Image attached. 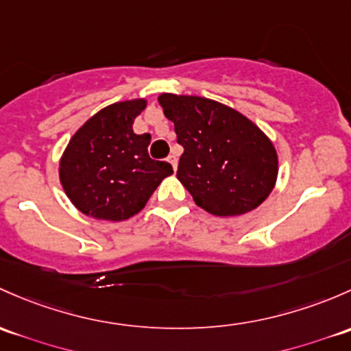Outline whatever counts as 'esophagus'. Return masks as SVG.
Segmentation results:
<instances>
[{"instance_id": "obj_1", "label": "esophagus", "mask_w": 351, "mask_h": 351, "mask_svg": "<svg viewBox=\"0 0 351 351\" xmlns=\"http://www.w3.org/2000/svg\"><path fill=\"white\" fill-rule=\"evenodd\" d=\"M168 163L173 166V169H176V166H178V158H176L175 154H169V156H168Z\"/></svg>"}]
</instances>
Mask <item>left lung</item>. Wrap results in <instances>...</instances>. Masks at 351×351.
Instances as JSON below:
<instances>
[{
    "mask_svg": "<svg viewBox=\"0 0 351 351\" xmlns=\"http://www.w3.org/2000/svg\"><path fill=\"white\" fill-rule=\"evenodd\" d=\"M158 102L183 146L176 178L212 215H242L274 190L278 151L239 110L200 95L161 94Z\"/></svg>",
    "mask_w": 351,
    "mask_h": 351,
    "instance_id": "1",
    "label": "left lung"
}]
</instances>
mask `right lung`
Segmentation results:
<instances>
[{"label":"right lung","instance_id":"obj_1","mask_svg":"<svg viewBox=\"0 0 351 351\" xmlns=\"http://www.w3.org/2000/svg\"><path fill=\"white\" fill-rule=\"evenodd\" d=\"M146 99L114 102L87 119L70 138L58 176L72 205L84 215L123 222L141 212L171 165L147 154L149 134L132 131Z\"/></svg>","mask_w":351,"mask_h":351}]
</instances>
